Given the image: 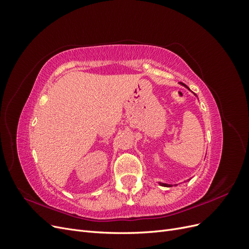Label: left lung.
I'll list each match as a JSON object with an SVG mask.
<instances>
[{"mask_svg":"<svg viewBox=\"0 0 249 249\" xmlns=\"http://www.w3.org/2000/svg\"><path fill=\"white\" fill-rule=\"evenodd\" d=\"M183 85H184V84H183ZM184 86H185V87H187L186 85H184ZM187 88L189 89V87H187ZM159 184H160L161 186H164V187H172V185H169V184H164V183H159Z\"/></svg>","mask_w":249,"mask_h":249,"instance_id":"1","label":"left lung"}]
</instances>
